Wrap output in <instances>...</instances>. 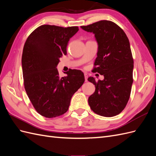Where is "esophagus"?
<instances>
[{"mask_svg":"<svg viewBox=\"0 0 156 156\" xmlns=\"http://www.w3.org/2000/svg\"><path fill=\"white\" fill-rule=\"evenodd\" d=\"M84 79H85V82H87L88 81V80H87V79H88V75H87V74H84Z\"/></svg>","mask_w":156,"mask_h":156,"instance_id":"obj_1","label":"esophagus"}]
</instances>
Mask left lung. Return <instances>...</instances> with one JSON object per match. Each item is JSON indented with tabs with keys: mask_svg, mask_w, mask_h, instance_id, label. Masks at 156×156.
Instances as JSON below:
<instances>
[{
	"mask_svg": "<svg viewBox=\"0 0 156 156\" xmlns=\"http://www.w3.org/2000/svg\"><path fill=\"white\" fill-rule=\"evenodd\" d=\"M81 27L95 36L98 50L93 72L104 76L98 82L93 77L88 78L96 87L88 98V104L99 115L116 116L126 107L133 81V59L129 40L124 30L110 21Z\"/></svg>",
	"mask_w": 156,
	"mask_h": 156,
	"instance_id": "obj_1",
	"label": "left lung"
}]
</instances>
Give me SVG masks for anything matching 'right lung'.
Segmentation results:
<instances>
[{
  "instance_id": "obj_1",
  "label": "right lung",
  "mask_w": 156,
  "mask_h": 156,
  "mask_svg": "<svg viewBox=\"0 0 156 156\" xmlns=\"http://www.w3.org/2000/svg\"><path fill=\"white\" fill-rule=\"evenodd\" d=\"M77 27L40 26L28 37L23 48L22 69L27 96L36 111L46 118H55L68 110L72 97L84 82V73L71 69L59 76V58L67 54L69 39Z\"/></svg>"
}]
</instances>
